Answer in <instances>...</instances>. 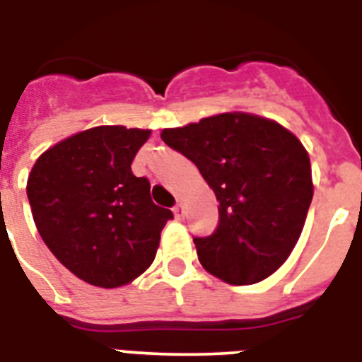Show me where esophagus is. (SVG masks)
Returning a JSON list of instances; mask_svg holds the SVG:
<instances>
[{
    "mask_svg": "<svg viewBox=\"0 0 362 362\" xmlns=\"http://www.w3.org/2000/svg\"><path fill=\"white\" fill-rule=\"evenodd\" d=\"M173 214H175L176 219H184V206H182V204H176V206L173 208Z\"/></svg>",
    "mask_w": 362,
    "mask_h": 362,
    "instance_id": "obj_1",
    "label": "esophagus"
}]
</instances>
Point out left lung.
<instances>
[{
	"label": "left lung",
	"instance_id": "8db88e82",
	"mask_svg": "<svg viewBox=\"0 0 362 362\" xmlns=\"http://www.w3.org/2000/svg\"><path fill=\"white\" fill-rule=\"evenodd\" d=\"M201 171L219 202L214 234L193 238L202 267L228 284L269 277L296 247L313 201L310 160L275 120L219 113L161 132Z\"/></svg>",
	"mask_w": 362,
	"mask_h": 362
}]
</instances>
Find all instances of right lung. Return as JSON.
<instances>
[{
  "mask_svg": "<svg viewBox=\"0 0 362 362\" xmlns=\"http://www.w3.org/2000/svg\"><path fill=\"white\" fill-rule=\"evenodd\" d=\"M151 130L96 126L40 154L28 178L35 225L69 272L85 283L117 288L154 262L173 211L156 206L151 182L132 161Z\"/></svg>",
  "mask_w": 362,
  "mask_h": 362,
  "instance_id": "obj_1",
  "label": "right lung"
}]
</instances>
